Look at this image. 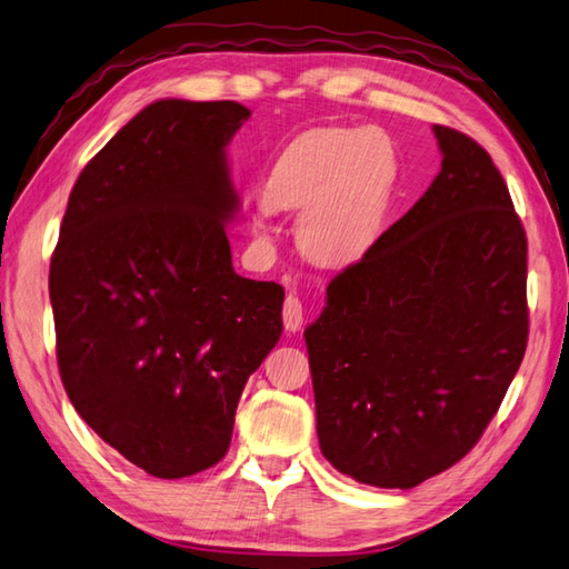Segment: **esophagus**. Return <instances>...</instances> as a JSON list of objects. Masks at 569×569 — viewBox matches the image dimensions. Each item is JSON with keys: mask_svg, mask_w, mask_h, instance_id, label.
<instances>
[{"mask_svg": "<svg viewBox=\"0 0 569 569\" xmlns=\"http://www.w3.org/2000/svg\"><path fill=\"white\" fill-rule=\"evenodd\" d=\"M303 303H300L298 296H286L283 300V325L288 332H298L300 325H303Z\"/></svg>", "mask_w": 569, "mask_h": 569, "instance_id": "obj_1", "label": "esophagus"}]
</instances>
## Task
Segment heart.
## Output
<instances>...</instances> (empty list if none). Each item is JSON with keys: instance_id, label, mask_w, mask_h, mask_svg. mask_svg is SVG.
I'll list each match as a JSON object with an SVG mask.
<instances>
[{"instance_id": "1", "label": "heart", "mask_w": 569, "mask_h": 569, "mask_svg": "<svg viewBox=\"0 0 569 569\" xmlns=\"http://www.w3.org/2000/svg\"><path fill=\"white\" fill-rule=\"evenodd\" d=\"M398 156L377 127H320L278 153L263 183L271 210H300L296 241L322 266H349L377 244L393 200ZM253 232L269 227L259 214Z\"/></svg>"}]
</instances>
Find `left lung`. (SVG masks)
<instances>
[{
  "label": "left lung",
  "instance_id": "obj_1",
  "mask_svg": "<svg viewBox=\"0 0 569 569\" xmlns=\"http://www.w3.org/2000/svg\"><path fill=\"white\" fill-rule=\"evenodd\" d=\"M413 208L328 286L306 328L325 459L413 489L497 416L528 345V241L491 156L450 127Z\"/></svg>",
  "mask_w": 569,
  "mask_h": 569
}]
</instances>
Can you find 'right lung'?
<instances>
[{"mask_svg":"<svg viewBox=\"0 0 569 569\" xmlns=\"http://www.w3.org/2000/svg\"><path fill=\"white\" fill-rule=\"evenodd\" d=\"M239 102L159 100L82 168L51 259L56 355L80 418L159 479L232 440L239 396L283 330V288L232 266L227 147Z\"/></svg>","mask_w":569,"mask_h":569,"instance_id":"right-lung-1","label":"right lung"}]
</instances>
